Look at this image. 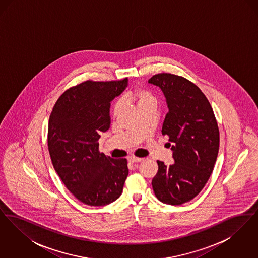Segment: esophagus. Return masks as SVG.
<instances>
[{"mask_svg":"<svg viewBox=\"0 0 258 258\" xmlns=\"http://www.w3.org/2000/svg\"><path fill=\"white\" fill-rule=\"evenodd\" d=\"M130 161L132 162V163H136V162H141L143 159H141V158H135V157H132V158H130Z\"/></svg>","mask_w":258,"mask_h":258,"instance_id":"34e87169","label":"esophagus"}]
</instances>
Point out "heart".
Wrapping results in <instances>:
<instances>
[{"instance_id":"heart-1","label":"heart","mask_w":258,"mask_h":258,"mask_svg":"<svg viewBox=\"0 0 258 258\" xmlns=\"http://www.w3.org/2000/svg\"><path fill=\"white\" fill-rule=\"evenodd\" d=\"M123 101L126 103H134L138 108V107L145 105L150 102H154L155 98H154V96L147 90L137 88L133 91L127 92L123 97ZM121 109H122V104L120 102H118L114 106V113L117 115L121 111Z\"/></svg>"}]
</instances>
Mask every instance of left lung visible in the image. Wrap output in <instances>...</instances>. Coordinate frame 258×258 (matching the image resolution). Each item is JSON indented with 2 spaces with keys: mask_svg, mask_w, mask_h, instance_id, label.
Masks as SVG:
<instances>
[{
  "mask_svg": "<svg viewBox=\"0 0 258 258\" xmlns=\"http://www.w3.org/2000/svg\"><path fill=\"white\" fill-rule=\"evenodd\" d=\"M162 91L168 113L161 133L168 136L174 163L158 160L152 180L157 198L168 205L194 199L213 172L220 147V133L212 106L201 90L184 77L154 75L148 81Z\"/></svg>",
  "mask_w": 258,
  "mask_h": 258,
  "instance_id": "1",
  "label": "left lung"
}]
</instances>
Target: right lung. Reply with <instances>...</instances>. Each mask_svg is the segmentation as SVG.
<instances>
[{"label": "right lung", "mask_w": 258, "mask_h": 258, "mask_svg": "<svg viewBox=\"0 0 258 258\" xmlns=\"http://www.w3.org/2000/svg\"><path fill=\"white\" fill-rule=\"evenodd\" d=\"M126 87V78L86 81L66 91L51 112L48 150L53 166L67 188L86 205H108L122 195L128 175L126 160L99 153L98 141L110 126L111 101Z\"/></svg>", "instance_id": "right-lung-1"}]
</instances>
